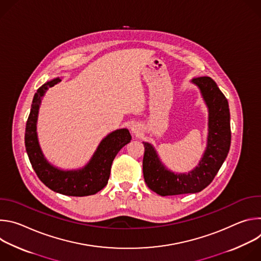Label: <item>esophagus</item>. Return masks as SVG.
Masks as SVG:
<instances>
[{
  "instance_id": "34e87169",
  "label": "esophagus",
  "mask_w": 261,
  "mask_h": 261,
  "mask_svg": "<svg viewBox=\"0 0 261 261\" xmlns=\"http://www.w3.org/2000/svg\"><path fill=\"white\" fill-rule=\"evenodd\" d=\"M131 131H132V133H134V134H139V132H140V128H139V126H138V125H132V127H131Z\"/></svg>"
}]
</instances>
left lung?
<instances>
[{
    "label": "left lung",
    "mask_w": 261,
    "mask_h": 261,
    "mask_svg": "<svg viewBox=\"0 0 261 261\" xmlns=\"http://www.w3.org/2000/svg\"><path fill=\"white\" fill-rule=\"evenodd\" d=\"M191 83L198 87L208 111L206 147L198 165L189 172L175 173L162 163L153 144L142 142L145 184L161 196L197 193L203 190L216 176L230 148V114L227 99L211 77L193 79Z\"/></svg>",
    "instance_id": "8db88e82"
}]
</instances>
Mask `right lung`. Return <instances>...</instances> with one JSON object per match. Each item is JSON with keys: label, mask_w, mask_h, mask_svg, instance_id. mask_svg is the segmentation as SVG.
I'll use <instances>...</instances> for the list:
<instances>
[{"label": "right lung", "mask_w": 261, "mask_h": 261, "mask_svg": "<svg viewBox=\"0 0 261 261\" xmlns=\"http://www.w3.org/2000/svg\"><path fill=\"white\" fill-rule=\"evenodd\" d=\"M61 82L56 77L41 86L34 95L27 121L24 144L36 174L50 190L67 196H88L102 190L107 185L111 164L121 148L131 140L128 129H118L107 134L99 143L90 161L82 168L64 170L44 157L37 135L39 108L47 90Z\"/></svg>", "instance_id": "1"}]
</instances>
